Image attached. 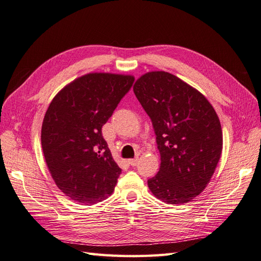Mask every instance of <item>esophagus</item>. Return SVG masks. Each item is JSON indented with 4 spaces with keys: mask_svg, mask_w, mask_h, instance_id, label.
I'll use <instances>...</instances> for the list:
<instances>
[{
    "mask_svg": "<svg viewBox=\"0 0 261 261\" xmlns=\"http://www.w3.org/2000/svg\"><path fill=\"white\" fill-rule=\"evenodd\" d=\"M128 162H129V164H130L131 166H136V165L138 164V162H139V159H138V158L130 159V160H128Z\"/></svg>",
    "mask_w": 261,
    "mask_h": 261,
    "instance_id": "1",
    "label": "esophagus"
}]
</instances>
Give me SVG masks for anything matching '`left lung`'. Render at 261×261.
<instances>
[{"instance_id": "1", "label": "left lung", "mask_w": 261, "mask_h": 261, "mask_svg": "<svg viewBox=\"0 0 261 261\" xmlns=\"http://www.w3.org/2000/svg\"><path fill=\"white\" fill-rule=\"evenodd\" d=\"M133 91L151 119L161 155L149 189L166 204L188 203L210 183L222 154L217 113L202 93L166 71L144 73Z\"/></svg>"}]
</instances>
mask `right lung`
<instances>
[{
    "label": "right lung",
    "mask_w": 261,
    "mask_h": 261,
    "mask_svg": "<svg viewBox=\"0 0 261 261\" xmlns=\"http://www.w3.org/2000/svg\"><path fill=\"white\" fill-rule=\"evenodd\" d=\"M135 82L128 75L92 72L73 80L53 99L42 125L45 161L58 189L92 205L112 194L121 169L101 128Z\"/></svg>",
    "instance_id": "obj_1"
}]
</instances>
